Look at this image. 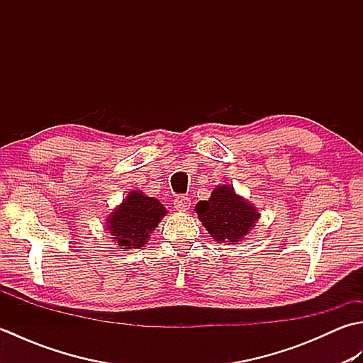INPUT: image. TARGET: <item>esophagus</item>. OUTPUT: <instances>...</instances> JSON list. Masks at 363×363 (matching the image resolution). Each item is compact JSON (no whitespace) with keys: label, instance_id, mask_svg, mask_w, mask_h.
<instances>
[{"label":"esophagus","instance_id":"esophagus-1","mask_svg":"<svg viewBox=\"0 0 363 363\" xmlns=\"http://www.w3.org/2000/svg\"><path fill=\"white\" fill-rule=\"evenodd\" d=\"M174 209L176 211H181V212H186L190 209V198L187 196H176L174 198Z\"/></svg>","mask_w":363,"mask_h":363}]
</instances>
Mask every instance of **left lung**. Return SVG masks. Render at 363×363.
Returning a JSON list of instances; mask_svg holds the SVG:
<instances>
[{"label": "left lung", "mask_w": 363, "mask_h": 363, "mask_svg": "<svg viewBox=\"0 0 363 363\" xmlns=\"http://www.w3.org/2000/svg\"><path fill=\"white\" fill-rule=\"evenodd\" d=\"M196 213L217 242L242 240L259 218L256 209L228 186L215 189L209 201L198 203Z\"/></svg>", "instance_id": "8db88e82"}]
</instances>
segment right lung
Here are the masks:
<instances>
[{
  "mask_svg": "<svg viewBox=\"0 0 363 363\" xmlns=\"http://www.w3.org/2000/svg\"><path fill=\"white\" fill-rule=\"evenodd\" d=\"M165 213V207L156 198L145 196L142 191L134 190L107 218V229L115 242L125 250L140 248Z\"/></svg>",
  "mask_w": 363,
  "mask_h": 363,
  "instance_id": "right-lung-1",
  "label": "right lung"
}]
</instances>
